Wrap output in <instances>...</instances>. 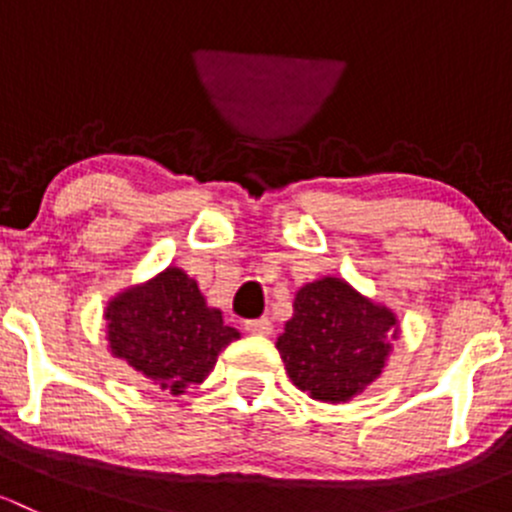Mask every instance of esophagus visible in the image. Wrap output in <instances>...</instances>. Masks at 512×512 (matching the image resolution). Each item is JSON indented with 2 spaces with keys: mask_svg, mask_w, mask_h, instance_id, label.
Listing matches in <instances>:
<instances>
[{
  "mask_svg": "<svg viewBox=\"0 0 512 512\" xmlns=\"http://www.w3.org/2000/svg\"><path fill=\"white\" fill-rule=\"evenodd\" d=\"M245 329L250 334H257V337H267V334H272V322L267 317L250 319V322H245Z\"/></svg>",
  "mask_w": 512,
  "mask_h": 512,
  "instance_id": "1",
  "label": "esophagus"
}]
</instances>
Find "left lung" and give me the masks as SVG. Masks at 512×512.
I'll return each instance as SVG.
<instances>
[{"mask_svg": "<svg viewBox=\"0 0 512 512\" xmlns=\"http://www.w3.org/2000/svg\"><path fill=\"white\" fill-rule=\"evenodd\" d=\"M292 319L277 352L299 391L344 404L374 384L399 339V319L342 277H319L297 289Z\"/></svg>", "mask_w": 512, "mask_h": 512, "instance_id": "8db88e82", "label": "left lung"}]
</instances>
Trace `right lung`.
Segmentation results:
<instances>
[{"label": "right lung", "mask_w": 512, "mask_h": 512, "mask_svg": "<svg viewBox=\"0 0 512 512\" xmlns=\"http://www.w3.org/2000/svg\"><path fill=\"white\" fill-rule=\"evenodd\" d=\"M103 317L111 354L173 396L203 384L218 354L240 339L180 267H165L143 285L118 292Z\"/></svg>", "instance_id": "right-lung-1"}]
</instances>
